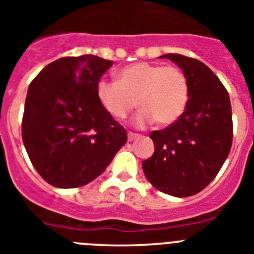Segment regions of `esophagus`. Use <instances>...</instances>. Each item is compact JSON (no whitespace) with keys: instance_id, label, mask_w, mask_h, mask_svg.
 Segmentation results:
<instances>
[{"instance_id":"esophagus-1","label":"esophagus","mask_w":254,"mask_h":254,"mask_svg":"<svg viewBox=\"0 0 254 254\" xmlns=\"http://www.w3.org/2000/svg\"><path fill=\"white\" fill-rule=\"evenodd\" d=\"M139 136H140V134H136V132H132V131L127 132V140L129 141L134 140V139L139 138Z\"/></svg>"}]
</instances>
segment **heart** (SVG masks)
Returning <instances> with one entry per match:
<instances>
[{
    "mask_svg": "<svg viewBox=\"0 0 254 254\" xmlns=\"http://www.w3.org/2000/svg\"><path fill=\"white\" fill-rule=\"evenodd\" d=\"M116 78L118 82L101 79L96 84L100 104L114 118H127L138 101V127L153 122L167 127L177 122L186 110L190 82L181 68L138 62L122 68Z\"/></svg>",
    "mask_w": 254,
    "mask_h": 254,
    "instance_id": "1",
    "label": "heart"
}]
</instances>
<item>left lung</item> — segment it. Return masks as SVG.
Returning a JSON list of instances; mask_svg holds the SVG:
<instances>
[{"mask_svg":"<svg viewBox=\"0 0 254 254\" xmlns=\"http://www.w3.org/2000/svg\"><path fill=\"white\" fill-rule=\"evenodd\" d=\"M159 58L186 73L190 99L177 122L150 132L154 153L143 162L148 181L176 197L198 193L215 178L233 141L232 105L227 88L206 64L181 54Z\"/></svg>","mask_w":254,"mask_h":254,"instance_id":"8db88e82","label":"left lung"}]
</instances>
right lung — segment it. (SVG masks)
I'll return each mask as SVG.
<instances>
[{
  "instance_id": "add662e5",
  "label": "right lung",
  "mask_w": 254,
  "mask_h": 254,
  "mask_svg": "<svg viewBox=\"0 0 254 254\" xmlns=\"http://www.w3.org/2000/svg\"><path fill=\"white\" fill-rule=\"evenodd\" d=\"M113 61L64 57L31 81L22 115V141L34 168L52 186L90 184L127 143V130L105 110L96 84Z\"/></svg>"
}]
</instances>
